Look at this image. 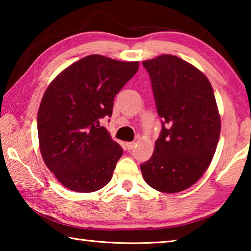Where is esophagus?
I'll use <instances>...</instances> for the list:
<instances>
[{"label":"esophagus","instance_id":"esophagus-1","mask_svg":"<svg viewBox=\"0 0 251 251\" xmlns=\"http://www.w3.org/2000/svg\"><path fill=\"white\" fill-rule=\"evenodd\" d=\"M126 147L127 150H133V148L135 147V143L134 142H129V143H126Z\"/></svg>","mask_w":251,"mask_h":251}]
</instances>
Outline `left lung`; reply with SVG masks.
<instances>
[{"mask_svg": "<svg viewBox=\"0 0 251 251\" xmlns=\"http://www.w3.org/2000/svg\"><path fill=\"white\" fill-rule=\"evenodd\" d=\"M161 130L154 154L141 165L148 185L161 193L193 186L211 163L220 135V116L209 80L174 55L143 62Z\"/></svg>", "mask_w": 251, "mask_h": 251, "instance_id": "1", "label": "left lung"}]
</instances>
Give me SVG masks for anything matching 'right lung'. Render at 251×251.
Listing matches in <instances>:
<instances>
[{
    "instance_id": "1",
    "label": "right lung",
    "mask_w": 251,
    "mask_h": 251,
    "mask_svg": "<svg viewBox=\"0 0 251 251\" xmlns=\"http://www.w3.org/2000/svg\"><path fill=\"white\" fill-rule=\"evenodd\" d=\"M137 71L138 62L88 55L50 84L37 113L40 150L66 188L92 193L112 179L123 148L100 122L112 117L114 99Z\"/></svg>"
}]
</instances>
